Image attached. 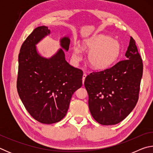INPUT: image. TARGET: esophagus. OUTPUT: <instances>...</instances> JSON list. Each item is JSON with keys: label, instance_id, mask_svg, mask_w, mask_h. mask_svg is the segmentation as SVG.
I'll return each mask as SVG.
<instances>
[{"label": "esophagus", "instance_id": "34e87169", "mask_svg": "<svg viewBox=\"0 0 153 153\" xmlns=\"http://www.w3.org/2000/svg\"><path fill=\"white\" fill-rule=\"evenodd\" d=\"M86 74H85V73H84V74H83V76H82V82H83V84H84V80H85V78H86Z\"/></svg>", "mask_w": 153, "mask_h": 153}]
</instances>
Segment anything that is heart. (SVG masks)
I'll use <instances>...</instances> for the list:
<instances>
[{
    "label": "heart",
    "instance_id": "1",
    "mask_svg": "<svg viewBox=\"0 0 153 153\" xmlns=\"http://www.w3.org/2000/svg\"><path fill=\"white\" fill-rule=\"evenodd\" d=\"M84 50L90 51L88 61L93 69L103 70L111 67L119 59L121 48L117 40L109 36L97 34L90 36L83 40ZM82 54V48L76 45L73 47V57L78 59Z\"/></svg>",
    "mask_w": 153,
    "mask_h": 153
}]
</instances>
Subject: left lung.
Returning a JSON list of instances; mask_svg holds the SVG:
<instances>
[{"mask_svg": "<svg viewBox=\"0 0 153 153\" xmlns=\"http://www.w3.org/2000/svg\"><path fill=\"white\" fill-rule=\"evenodd\" d=\"M125 56L127 59L85 79L90 113L102 125L121 122L138 102L143 63L132 37Z\"/></svg>", "mask_w": 153, "mask_h": 153, "instance_id": "left-lung-1", "label": "left lung"}]
</instances>
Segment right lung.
<instances>
[{
    "label": "right lung",
    "instance_id": "obj_1",
    "mask_svg": "<svg viewBox=\"0 0 153 153\" xmlns=\"http://www.w3.org/2000/svg\"><path fill=\"white\" fill-rule=\"evenodd\" d=\"M48 27H36L20 49L17 88L24 107L39 122L51 124L67 114L72 95L82 86L83 71L69 65L65 58L70 39L60 40V48L50 58L38 53L36 45L49 35Z\"/></svg>",
    "mask_w": 153,
    "mask_h": 153
}]
</instances>
